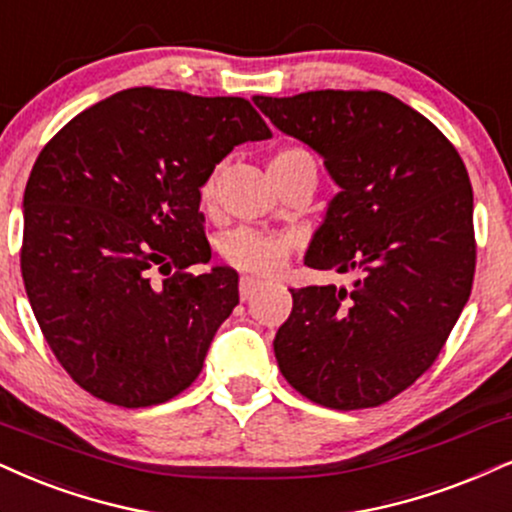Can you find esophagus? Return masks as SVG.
<instances>
[{
	"instance_id": "obj_1",
	"label": "esophagus",
	"mask_w": 512,
	"mask_h": 512,
	"mask_svg": "<svg viewBox=\"0 0 512 512\" xmlns=\"http://www.w3.org/2000/svg\"><path fill=\"white\" fill-rule=\"evenodd\" d=\"M261 287H263L261 282L254 280V277H242V280H239V296H242V301L254 299V294H256Z\"/></svg>"
}]
</instances>
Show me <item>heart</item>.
<instances>
[{"label":"heart","instance_id":"1","mask_svg":"<svg viewBox=\"0 0 512 512\" xmlns=\"http://www.w3.org/2000/svg\"><path fill=\"white\" fill-rule=\"evenodd\" d=\"M299 161H313V156L301 147H287L280 149L270 161V173L294 166ZM218 173L213 170L211 175L201 185V201L208 204L213 201L216 194ZM296 242L287 235H268V232L251 230V227H237L230 235L220 239V256L227 266L244 270L251 275H277L287 266L289 256H292Z\"/></svg>","mask_w":512,"mask_h":512}]
</instances>
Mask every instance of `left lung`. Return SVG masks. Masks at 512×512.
<instances>
[{
	"label": "left lung",
	"mask_w": 512,
	"mask_h": 512,
	"mask_svg": "<svg viewBox=\"0 0 512 512\" xmlns=\"http://www.w3.org/2000/svg\"><path fill=\"white\" fill-rule=\"evenodd\" d=\"M325 159L342 192L306 266L356 270L353 287L292 289L275 334L285 380L334 410L375 408L425 375L470 299L477 263L472 185L437 125L380 90L254 97Z\"/></svg>",
	"instance_id": "8db88e82"
}]
</instances>
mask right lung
Instances as JSON below:
<instances>
[{
    "instance_id": "right-lung-1",
    "label": "right lung",
    "mask_w": 512,
    "mask_h": 512,
    "mask_svg": "<svg viewBox=\"0 0 512 512\" xmlns=\"http://www.w3.org/2000/svg\"><path fill=\"white\" fill-rule=\"evenodd\" d=\"M273 137L249 99L132 87L44 144L23 197L21 275L73 382L113 406L166 403L199 377L239 304L211 261L201 185L237 144Z\"/></svg>"
}]
</instances>
